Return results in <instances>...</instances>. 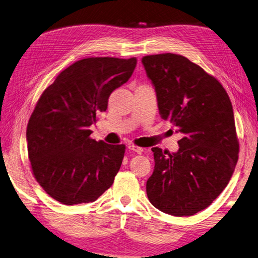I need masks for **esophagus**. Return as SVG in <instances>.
I'll return each instance as SVG.
<instances>
[{
    "label": "esophagus",
    "mask_w": 258,
    "mask_h": 258,
    "mask_svg": "<svg viewBox=\"0 0 258 258\" xmlns=\"http://www.w3.org/2000/svg\"><path fill=\"white\" fill-rule=\"evenodd\" d=\"M128 149L129 150H133V152L137 153V154H142L144 152V149L142 147H138V146H135V145H129L128 146Z\"/></svg>",
    "instance_id": "34e87169"
}]
</instances>
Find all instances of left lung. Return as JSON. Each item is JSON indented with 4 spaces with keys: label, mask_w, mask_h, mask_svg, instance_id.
<instances>
[{
    "label": "left lung",
    "mask_w": 258,
    "mask_h": 258,
    "mask_svg": "<svg viewBox=\"0 0 258 258\" xmlns=\"http://www.w3.org/2000/svg\"><path fill=\"white\" fill-rule=\"evenodd\" d=\"M142 62L160 116L183 135L176 153L152 148L147 197L162 212L193 216L219 197L235 171L239 143L230 99L218 80L186 57L167 52Z\"/></svg>",
    "instance_id": "1"
}]
</instances>
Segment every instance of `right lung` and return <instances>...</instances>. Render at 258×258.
I'll return each mask as SVG.
<instances>
[{
	"mask_svg": "<svg viewBox=\"0 0 258 258\" xmlns=\"http://www.w3.org/2000/svg\"><path fill=\"white\" fill-rule=\"evenodd\" d=\"M136 65L135 57L84 58L62 71L39 98L27 127L28 155L33 176L56 201L94 202L113 184L125 146L92 139L90 125Z\"/></svg>",
	"mask_w": 258,
	"mask_h": 258,
	"instance_id": "1",
	"label": "right lung"
}]
</instances>
